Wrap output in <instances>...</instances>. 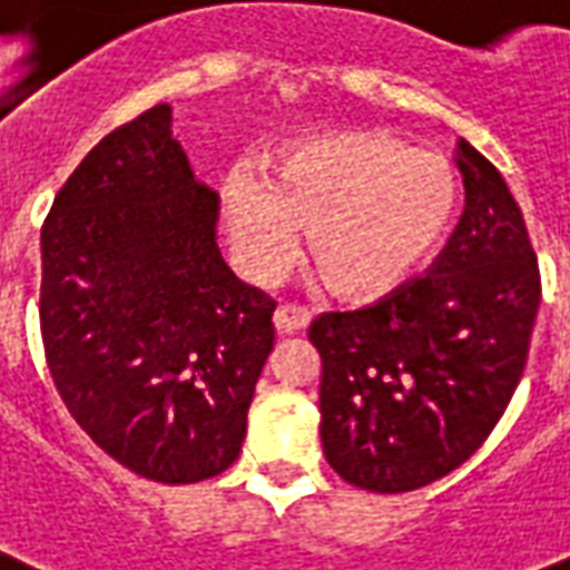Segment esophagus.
Instances as JSON below:
<instances>
[{
  "mask_svg": "<svg viewBox=\"0 0 570 570\" xmlns=\"http://www.w3.org/2000/svg\"><path fill=\"white\" fill-rule=\"evenodd\" d=\"M311 323V311L302 305H281L274 311V328L281 335H293L298 328H305Z\"/></svg>",
  "mask_w": 570,
  "mask_h": 570,
  "instance_id": "obj_1",
  "label": "esophagus"
}]
</instances>
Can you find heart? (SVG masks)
<instances>
[{"label":"heart","instance_id":"b5f03b06","mask_svg":"<svg viewBox=\"0 0 570 570\" xmlns=\"http://www.w3.org/2000/svg\"><path fill=\"white\" fill-rule=\"evenodd\" d=\"M459 199L441 154L390 132H335L289 147L272 178L250 166L223 184V226L244 277L272 284L298 253V226L328 289L374 302L414 277L444 242Z\"/></svg>","mask_w":570,"mask_h":570}]
</instances>
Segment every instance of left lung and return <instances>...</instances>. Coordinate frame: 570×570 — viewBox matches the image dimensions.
I'll return each mask as SVG.
<instances>
[{
  "instance_id": "1",
  "label": "left lung",
  "mask_w": 570,
  "mask_h": 570,
  "mask_svg": "<svg viewBox=\"0 0 570 570\" xmlns=\"http://www.w3.org/2000/svg\"><path fill=\"white\" fill-rule=\"evenodd\" d=\"M456 166L465 210L425 277L307 332L326 462L368 492L429 487L474 456L529 360L541 274L522 210L465 138Z\"/></svg>"
}]
</instances>
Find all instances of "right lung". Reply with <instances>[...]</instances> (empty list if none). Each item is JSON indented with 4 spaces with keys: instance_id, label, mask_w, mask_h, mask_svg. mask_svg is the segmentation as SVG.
Listing matches in <instances>:
<instances>
[{
    "instance_id": "right-lung-1",
    "label": "right lung",
    "mask_w": 570,
    "mask_h": 570,
    "mask_svg": "<svg viewBox=\"0 0 570 570\" xmlns=\"http://www.w3.org/2000/svg\"><path fill=\"white\" fill-rule=\"evenodd\" d=\"M220 199L156 105L105 135L41 229V338L69 414L120 465L199 483L238 459L274 302L217 247Z\"/></svg>"
}]
</instances>
